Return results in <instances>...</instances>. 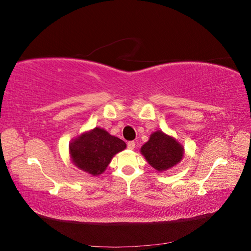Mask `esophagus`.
Instances as JSON below:
<instances>
[{"mask_svg":"<svg viewBox=\"0 0 251 251\" xmlns=\"http://www.w3.org/2000/svg\"><path fill=\"white\" fill-rule=\"evenodd\" d=\"M135 148V142L134 141H128L127 142V149L128 150H134Z\"/></svg>","mask_w":251,"mask_h":251,"instance_id":"34e87169","label":"esophagus"}]
</instances>
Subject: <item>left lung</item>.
Listing matches in <instances>:
<instances>
[{"label": "left lung", "instance_id": "1", "mask_svg": "<svg viewBox=\"0 0 251 251\" xmlns=\"http://www.w3.org/2000/svg\"><path fill=\"white\" fill-rule=\"evenodd\" d=\"M149 164L159 172L169 170L183 158L184 149L174 137L162 131L154 132L140 149Z\"/></svg>", "mask_w": 251, "mask_h": 251}]
</instances>
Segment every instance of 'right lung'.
<instances>
[{"instance_id":"obj_1","label":"right lung","mask_w":251,"mask_h":251,"mask_svg":"<svg viewBox=\"0 0 251 251\" xmlns=\"http://www.w3.org/2000/svg\"><path fill=\"white\" fill-rule=\"evenodd\" d=\"M126 148L124 140L110 135L100 127L82 133L69 144L72 162L92 176L102 174L114 155Z\"/></svg>"}]
</instances>
